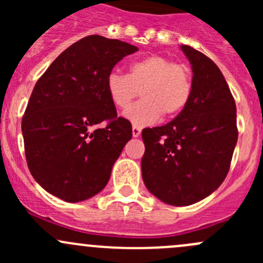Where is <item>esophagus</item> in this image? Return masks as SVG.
<instances>
[{
	"label": "esophagus",
	"instance_id": "34e87169",
	"mask_svg": "<svg viewBox=\"0 0 263 263\" xmlns=\"http://www.w3.org/2000/svg\"><path fill=\"white\" fill-rule=\"evenodd\" d=\"M140 135H141V128H140V127H137V126L132 127V136L139 137Z\"/></svg>",
	"mask_w": 263,
	"mask_h": 263
}]
</instances>
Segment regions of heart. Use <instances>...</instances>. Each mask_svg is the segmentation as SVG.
Here are the masks:
<instances>
[{
  "instance_id": "1",
  "label": "heart",
  "mask_w": 263,
  "mask_h": 263,
  "mask_svg": "<svg viewBox=\"0 0 263 263\" xmlns=\"http://www.w3.org/2000/svg\"><path fill=\"white\" fill-rule=\"evenodd\" d=\"M107 91L119 109L141 94L142 99L124 110L123 117L134 126L144 127L161 115L172 117L181 112L191 98L192 76L187 66L153 54L131 63L128 75L112 71L107 78Z\"/></svg>"
}]
</instances>
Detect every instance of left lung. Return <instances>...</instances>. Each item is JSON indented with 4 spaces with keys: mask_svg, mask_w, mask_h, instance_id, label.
<instances>
[{
    "mask_svg": "<svg viewBox=\"0 0 263 263\" xmlns=\"http://www.w3.org/2000/svg\"><path fill=\"white\" fill-rule=\"evenodd\" d=\"M181 49L193 73L190 100L165 126L142 131V179L173 206L192 205L219 188L238 140L237 107L221 71L192 47Z\"/></svg>",
    "mask_w": 263,
    "mask_h": 263,
    "instance_id": "1",
    "label": "left lung"
}]
</instances>
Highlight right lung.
<instances>
[{
    "label": "right lung",
    "mask_w": 263,
    "mask_h": 263,
    "mask_svg": "<svg viewBox=\"0 0 263 263\" xmlns=\"http://www.w3.org/2000/svg\"><path fill=\"white\" fill-rule=\"evenodd\" d=\"M139 48L89 35L63 50L36 81L21 122L29 171L47 192L80 202L107 185L131 140V123L117 117L107 78ZM104 121L105 127H98Z\"/></svg>",
    "instance_id": "right-lung-1"
}]
</instances>
